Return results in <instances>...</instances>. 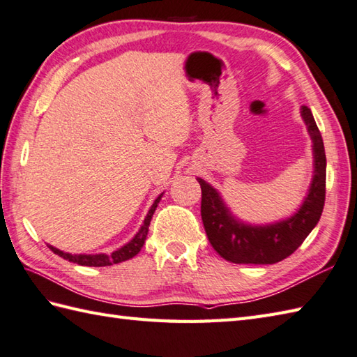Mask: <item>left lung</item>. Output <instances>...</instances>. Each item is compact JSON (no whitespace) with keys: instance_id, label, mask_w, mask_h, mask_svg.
<instances>
[{"instance_id":"obj_1","label":"left lung","mask_w":357,"mask_h":357,"mask_svg":"<svg viewBox=\"0 0 357 357\" xmlns=\"http://www.w3.org/2000/svg\"><path fill=\"white\" fill-rule=\"evenodd\" d=\"M302 118L313 139L314 176L308 196L298 213L287 221L252 227L239 224L224 206L218 192L206 181L198 178L201 185V216L211 247L225 261L234 264H276L294 253L319 222L325 204V176L327 158L324 141L316 121L307 105H302Z\"/></svg>"}]
</instances>
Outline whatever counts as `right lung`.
Instances as JSON below:
<instances>
[{"instance_id":"1","label":"right lung","mask_w":357,"mask_h":357,"mask_svg":"<svg viewBox=\"0 0 357 357\" xmlns=\"http://www.w3.org/2000/svg\"><path fill=\"white\" fill-rule=\"evenodd\" d=\"M161 198H162V195H159L155 199L153 206H151V208L149 210L146 219H144L141 230L136 233V236L130 242H128V244L121 247L119 250H116V252H113L110 256L109 255H70V253H64V252H61V250H58L52 245H47V247L52 250L53 253L58 255L59 257H63V259L73 262V264H78V265H86V267H105V265L124 262L141 252L144 242H146V238H147L151 216H153L155 210L158 207V202L161 201Z\"/></svg>"}]
</instances>
